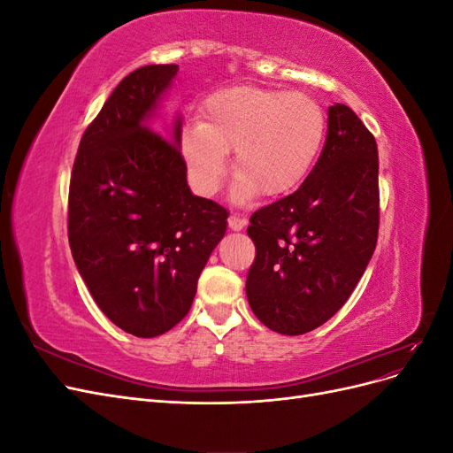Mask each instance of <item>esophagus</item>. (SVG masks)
<instances>
[{"mask_svg":"<svg viewBox=\"0 0 453 453\" xmlns=\"http://www.w3.org/2000/svg\"><path fill=\"white\" fill-rule=\"evenodd\" d=\"M228 226H230L232 230H242V228L248 226V219L240 217V215H236V213H230V217H228Z\"/></svg>","mask_w":453,"mask_h":453,"instance_id":"esophagus-1","label":"esophagus"}]
</instances>
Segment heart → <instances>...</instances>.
Masks as SVG:
<instances>
[{
    "instance_id": "1",
    "label": "heart",
    "mask_w": 453,
    "mask_h": 453,
    "mask_svg": "<svg viewBox=\"0 0 453 453\" xmlns=\"http://www.w3.org/2000/svg\"><path fill=\"white\" fill-rule=\"evenodd\" d=\"M325 135V109L311 96L245 85L211 94L202 122L183 128L180 147L200 195L217 193L228 170L226 150H234L236 198H276L306 181Z\"/></svg>"
}]
</instances>
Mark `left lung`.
<instances>
[{
    "mask_svg": "<svg viewBox=\"0 0 453 453\" xmlns=\"http://www.w3.org/2000/svg\"><path fill=\"white\" fill-rule=\"evenodd\" d=\"M250 221L257 255L245 293L258 321L296 336L331 319L365 273L380 228L376 140L348 105L328 107L306 181Z\"/></svg>",
    "mask_w": 453,
    "mask_h": 453,
    "instance_id": "left-lung-1",
    "label": "left lung"
}]
</instances>
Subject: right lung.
I'll return each instance as SVG.
<instances>
[{"label":"right lung","instance_id":"add662e5","mask_svg":"<svg viewBox=\"0 0 453 453\" xmlns=\"http://www.w3.org/2000/svg\"><path fill=\"white\" fill-rule=\"evenodd\" d=\"M180 72L143 65L120 81L81 138L70 180L67 238L100 310L140 338L168 333L190 310L228 211L195 196L180 150L153 109Z\"/></svg>","mask_w":453,"mask_h":453}]
</instances>
